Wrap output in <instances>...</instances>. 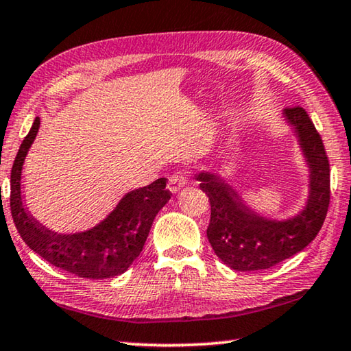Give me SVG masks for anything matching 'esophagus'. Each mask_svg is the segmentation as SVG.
Listing matches in <instances>:
<instances>
[{
    "label": "esophagus",
    "instance_id": "34e87169",
    "mask_svg": "<svg viewBox=\"0 0 351 351\" xmlns=\"http://www.w3.org/2000/svg\"><path fill=\"white\" fill-rule=\"evenodd\" d=\"M189 182V171L187 170H178L169 178V190L171 193L180 192V190Z\"/></svg>",
    "mask_w": 351,
    "mask_h": 351
}]
</instances>
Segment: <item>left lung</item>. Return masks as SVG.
Here are the masks:
<instances>
[{"mask_svg":"<svg viewBox=\"0 0 351 351\" xmlns=\"http://www.w3.org/2000/svg\"><path fill=\"white\" fill-rule=\"evenodd\" d=\"M310 165V197L304 210L287 221L260 217L235 190L213 173H199V189L209 197L207 239L224 265L235 271H260L293 257L314 240L330 206V162L322 138L302 106L285 108Z\"/></svg>","mask_w":351,"mask_h":351,"instance_id":"1","label":"left lung"}]
</instances>
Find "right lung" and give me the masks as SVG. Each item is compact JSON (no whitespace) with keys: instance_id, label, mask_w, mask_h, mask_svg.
<instances>
[{"instance_id":"1","label":"right lung","mask_w":351,"mask_h":351,"mask_svg":"<svg viewBox=\"0 0 351 351\" xmlns=\"http://www.w3.org/2000/svg\"><path fill=\"white\" fill-rule=\"evenodd\" d=\"M40 128L35 117L31 132L21 142L10 171V212L26 245L51 265L83 278H108L123 274L144 249L152 223L170 199L167 180L159 178L132 190L106 217L86 232L57 234L46 229L23 204L21 169Z\"/></svg>"}]
</instances>
